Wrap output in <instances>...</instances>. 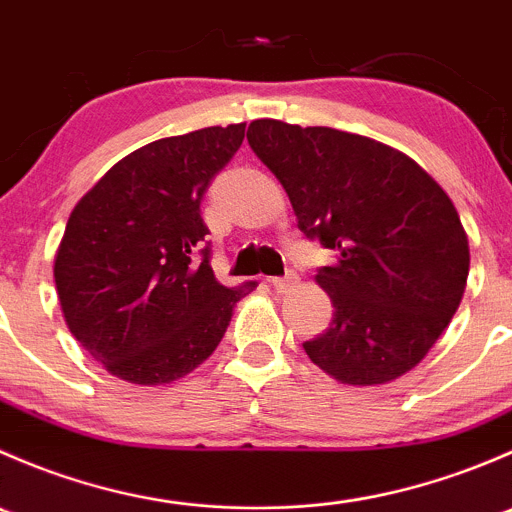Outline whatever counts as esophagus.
Segmentation results:
<instances>
[{"mask_svg": "<svg viewBox=\"0 0 512 512\" xmlns=\"http://www.w3.org/2000/svg\"><path fill=\"white\" fill-rule=\"evenodd\" d=\"M297 272H287L285 277H272V287L277 289V292H289V289H292L294 285H297Z\"/></svg>", "mask_w": 512, "mask_h": 512, "instance_id": "1", "label": "esophagus"}]
</instances>
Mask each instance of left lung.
Segmentation results:
<instances>
[{"label": "left lung", "mask_w": 512, "mask_h": 512, "mask_svg": "<svg viewBox=\"0 0 512 512\" xmlns=\"http://www.w3.org/2000/svg\"><path fill=\"white\" fill-rule=\"evenodd\" d=\"M247 143L287 190L299 230L339 255L317 272L334 317L302 344L309 359L352 386L414 369L466 292L471 255L451 198L409 156L356 133L260 118Z\"/></svg>", "instance_id": "8db88e82"}]
</instances>
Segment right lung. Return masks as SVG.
<instances>
[{
  "label": "right lung",
  "instance_id": "1",
  "mask_svg": "<svg viewBox=\"0 0 512 512\" xmlns=\"http://www.w3.org/2000/svg\"><path fill=\"white\" fill-rule=\"evenodd\" d=\"M245 123L160 138L76 203L54 262L71 334L113 376L170 384L203 364L257 282L220 285L200 203Z\"/></svg>",
  "mask_w": 512,
  "mask_h": 512
}]
</instances>
